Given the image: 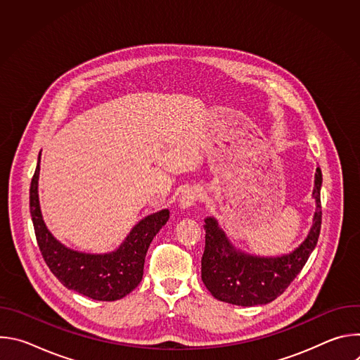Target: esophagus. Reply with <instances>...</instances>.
<instances>
[{"instance_id":"34e87169","label":"esophagus","mask_w":360,"mask_h":360,"mask_svg":"<svg viewBox=\"0 0 360 360\" xmlns=\"http://www.w3.org/2000/svg\"><path fill=\"white\" fill-rule=\"evenodd\" d=\"M200 193H199V189L198 188H188L185 189L181 196H179V207L182 210H188L191 207H193V205L198 202Z\"/></svg>"}]
</instances>
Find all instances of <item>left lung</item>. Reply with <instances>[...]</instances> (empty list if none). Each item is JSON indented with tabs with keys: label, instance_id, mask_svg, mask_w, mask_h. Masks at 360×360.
<instances>
[{
	"label": "left lung",
	"instance_id": "1",
	"mask_svg": "<svg viewBox=\"0 0 360 360\" xmlns=\"http://www.w3.org/2000/svg\"><path fill=\"white\" fill-rule=\"evenodd\" d=\"M322 171L316 168L312 196L316 202L314 225L307 238L289 255L253 256L236 249L215 218L205 219V250L200 278L214 297L238 306L266 304L281 296L309 259L322 225Z\"/></svg>",
	"mask_w": 360,
	"mask_h": 360
}]
</instances>
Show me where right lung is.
<instances>
[{
  "label": "right lung",
  "mask_w": 360,
  "mask_h": 360,
  "mask_svg": "<svg viewBox=\"0 0 360 360\" xmlns=\"http://www.w3.org/2000/svg\"><path fill=\"white\" fill-rule=\"evenodd\" d=\"M39 161L30 188V212L42 258L57 279L68 289L95 300H117L134 290L143 275L148 248L160 229L169 219V211L162 210L141 219L121 243L110 253H84L58 242L42 219L38 199Z\"/></svg>",
  "instance_id": "right-lung-1"
}]
</instances>
